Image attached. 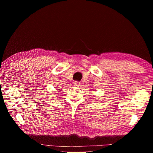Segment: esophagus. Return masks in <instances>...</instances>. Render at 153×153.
Wrapping results in <instances>:
<instances>
[{"label":"esophagus","mask_w":153,"mask_h":153,"mask_svg":"<svg viewBox=\"0 0 153 153\" xmlns=\"http://www.w3.org/2000/svg\"><path fill=\"white\" fill-rule=\"evenodd\" d=\"M74 84H75L76 86H80V85H81V83H80V82H79L75 81V82H74Z\"/></svg>","instance_id":"1"}]
</instances>
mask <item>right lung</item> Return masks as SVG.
<instances>
[{"mask_svg": "<svg viewBox=\"0 0 153 153\" xmlns=\"http://www.w3.org/2000/svg\"><path fill=\"white\" fill-rule=\"evenodd\" d=\"M59 90H60V89H59Z\"/></svg>", "mask_w": 153, "mask_h": 153, "instance_id": "1", "label": "right lung"}]
</instances>
